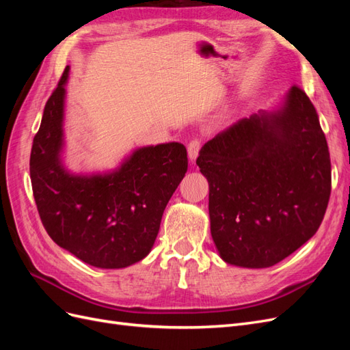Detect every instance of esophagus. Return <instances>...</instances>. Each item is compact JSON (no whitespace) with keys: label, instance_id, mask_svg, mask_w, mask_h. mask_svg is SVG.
I'll use <instances>...</instances> for the list:
<instances>
[{"label":"esophagus","instance_id":"obj_1","mask_svg":"<svg viewBox=\"0 0 350 350\" xmlns=\"http://www.w3.org/2000/svg\"><path fill=\"white\" fill-rule=\"evenodd\" d=\"M200 147H201V140H198V139H193L191 142L188 143V157H189V161H191V162H194L197 159Z\"/></svg>","mask_w":350,"mask_h":350}]
</instances>
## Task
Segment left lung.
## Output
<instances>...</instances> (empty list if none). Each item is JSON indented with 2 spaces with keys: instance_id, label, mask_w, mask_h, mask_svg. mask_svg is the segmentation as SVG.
I'll return each instance as SVG.
<instances>
[{
  "instance_id": "left-lung-1",
  "label": "left lung",
  "mask_w": 350,
  "mask_h": 350,
  "mask_svg": "<svg viewBox=\"0 0 350 350\" xmlns=\"http://www.w3.org/2000/svg\"><path fill=\"white\" fill-rule=\"evenodd\" d=\"M197 165L208 181L211 238L228 264L271 267L321 225L330 153L319 113L298 86L279 109L252 113L208 140Z\"/></svg>"
}]
</instances>
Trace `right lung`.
<instances>
[{"label": "right lung", "mask_w": 350, "mask_h": 350, "mask_svg": "<svg viewBox=\"0 0 350 350\" xmlns=\"http://www.w3.org/2000/svg\"><path fill=\"white\" fill-rule=\"evenodd\" d=\"M70 67L48 99L30 153V179L42 225L61 248L99 269L143 260L167 201L188 167L181 143L140 147L116 169L76 175L62 163Z\"/></svg>", "instance_id": "add662e5"}]
</instances>
